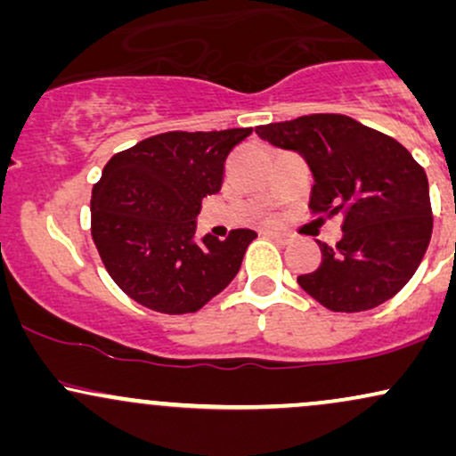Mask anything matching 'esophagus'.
<instances>
[{
    "label": "esophagus",
    "instance_id": "obj_1",
    "mask_svg": "<svg viewBox=\"0 0 456 456\" xmlns=\"http://www.w3.org/2000/svg\"><path fill=\"white\" fill-rule=\"evenodd\" d=\"M265 235H268V238L274 240V242H281V244H285L287 240H289V238H287L285 233H281V232H265Z\"/></svg>",
    "mask_w": 456,
    "mask_h": 456
}]
</instances>
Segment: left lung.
<instances>
[{"label":"left lung","mask_w":456,"mask_h":456,"mask_svg":"<svg viewBox=\"0 0 456 456\" xmlns=\"http://www.w3.org/2000/svg\"><path fill=\"white\" fill-rule=\"evenodd\" d=\"M255 133L305 156L315 177L313 212L343 216L341 242H319L322 264L297 276L302 289L337 313L369 311L399 294L433 232L427 174L410 151L338 113L302 115Z\"/></svg>","instance_id":"left-lung-1"}]
</instances>
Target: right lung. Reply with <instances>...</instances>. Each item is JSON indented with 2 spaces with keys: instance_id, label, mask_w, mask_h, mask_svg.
<instances>
[{
  "instance_id": "obj_1",
  "label": "right lung",
  "mask_w": 456,
  "mask_h": 456,
  "mask_svg": "<svg viewBox=\"0 0 456 456\" xmlns=\"http://www.w3.org/2000/svg\"><path fill=\"white\" fill-rule=\"evenodd\" d=\"M253 128L154 134L118 151L92 191V238L115 285L167 315L195 313L242 265L250 229L197 240L203 197L221 191L224 160Z\"/></svg>"
}]
</instances>
